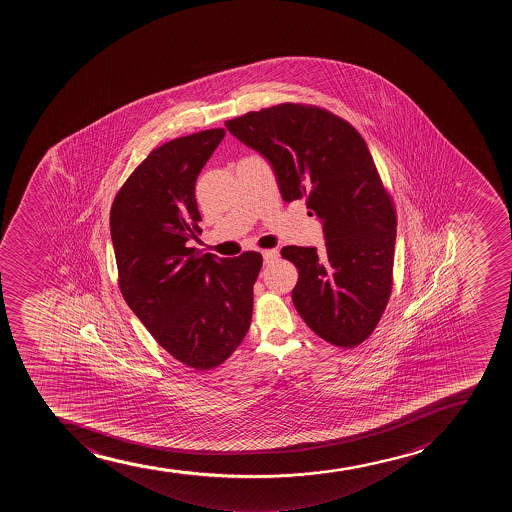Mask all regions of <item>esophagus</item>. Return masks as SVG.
<instances>
[{
	"instance_id": "34e87169",
	"label": "esophagus",
	"mask_w": 512,
	"mask_h": 512,
	"mask_svg": "<svg viewBox=\"0 0 512 512\" xmlns=\"http://www.w3.org/2000/svg\"><path fill=\"white\" fill-rule=\"evenodd\" d=\"M262 257H264L265 264H270V262H274V260H277V257H279V250H275V248L264 250Z\"/></svg>"
}]
</instances>
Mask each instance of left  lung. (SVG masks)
<instances>
[{
    "label": "left lung",
    "mask_w": 512,
    "mask_h": 512,
    "mask_svg": "<svg viewBox=\"0 0 512 512\" xmlns=\"http://www.w3.org/2000/svg\"><path fill=\"white\" fill-rule=\"evenodd\" d=\"M225 126L269 161L282 200L306 198L322 222V252L280 250L299 270L292 290L297 312L327 343H363L390 299L396 240L395 206L363 137L331 112L290 102Z\"/></svg>",
    "instance_id": "left-lung-1"
}]
</instances>
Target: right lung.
Masks as SVG:
<instances>
[{
  "mask_svg": "<svg viewBox=\"0 0 512 512\" xmlns=\"http://www.w3.org/2000/svg\"><path fill=\"white\" fill-rule=\"evenodd\" d=\"M223 136L210 129L154 149L111 208L124 301L161 348L198 371L216 368L242 343L262 269L259 252L220 259L188 247L201 232L196 178Z\"/></svg>",
  "mask_w": 512,
  "mask_h": 512,
  "instance_id": "obj_1",
  "label": "right lung"
}]
</instances>
